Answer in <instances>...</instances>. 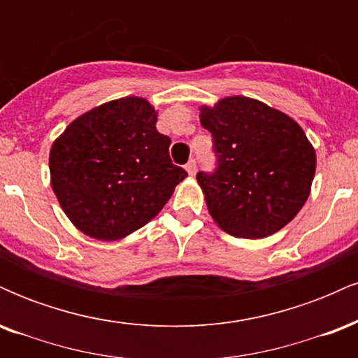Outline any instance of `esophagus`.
<instances>
[{"label":"esophagus","mask_w":358,"mask_h":358,"mask_svg":"<svg viewBox=\"0 0 358 358\" xmlns=\"http://www.w3.org/2000/svg\"><path fill=\"white\" fill-rule=\"evenodd\" d=\"M185 170L188 171V175H195V173H196V163H195V159H190V162H188L187 165H185Z\"/></svg>","instance_id":"34e87169"}]
</instances>
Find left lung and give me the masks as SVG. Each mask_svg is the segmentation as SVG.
I'll use <instances>...</instances> for the list:
<instances>
[{"label":"left lung","mask_w":358,"mask_h":358,"mask_svg":"<svg viewBox=\"0 0 358 358\" xmlns=\"http://www.w3.org/2000/svg\"><path fill=\"white\" fill-rule=\"evenodd\" d=\"M217 168L196 173L208 212L234 237L262 239L296 217L311 190L316 155L294 119L234 96L200 108Z\"/></svg>","instance_id":"1"}]
</instances>
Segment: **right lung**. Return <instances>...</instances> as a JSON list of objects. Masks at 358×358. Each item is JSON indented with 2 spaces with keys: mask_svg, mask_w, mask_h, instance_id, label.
<instances>
[{
  "mask_svg": "<svg viewBox=\"0 0 358 358\" xmlns=\"http://www.w3.org/2000/svg\"><path fill=\"white\" fill-rule=\"evenodd\" d=\"M156 119L146 99L122 97L82 114L52 145V188L85 236H129L158 215L185 180Z\"/></svg>",
  "mask_w": 358,
  "mask_h": 358,
  "instance_id": "obj_1",
  "label": "right lung"
}]
</instances>
